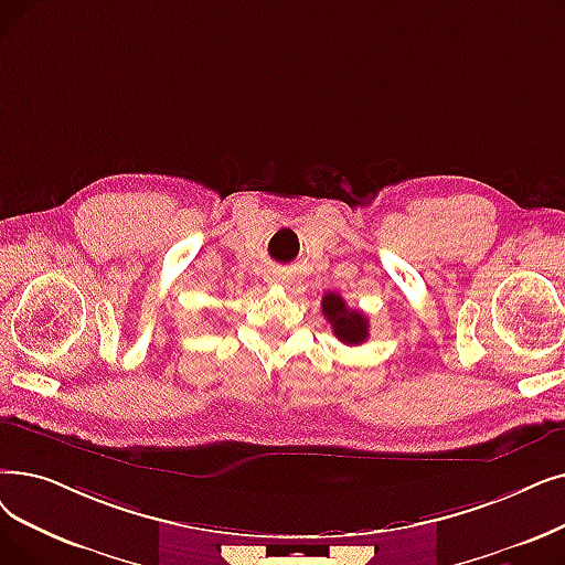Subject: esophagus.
<instances>
[{"instance_id":"obj_1","label":"esophagus","mask_w":565,"mask_h":565,"mask_svg":"<svg viewBox=\"0 0 565 565\" xmlns=\"http://www.w3.org/2000/svg\"><path fill=\"white\" fill-rule=\"evenodd\" d=\"M275 281H277V279H275Z\"/></svg>"}]
</instances>
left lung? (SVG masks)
I'll return each instance as SVG.
<instances>
[{
    "label": "left lung",
    "instance_id": "left-lung-1",
    "mask_svg": "<svg viewBox=\"0 0 565 565\" xmlns=\"http://www.w3.org/2000/svg\"><path fill=\"white\" fill-rule=\"evenodd\" d=\"M321 305L339 341L349 343V347H358V343H364L366 337H370V321H366V316L362 311L349 309L337 292H328Z\"/></svg>",
    "mask_w": 565,
    "mask_h": 565
}]
</instances>
